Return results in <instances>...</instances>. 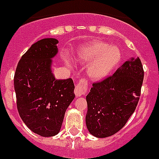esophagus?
<instances>
[{"instance_id": "34e87169", "label": "esophagus", "mask_w": 159, "mask_h": 159, "mask_svg": "<svg viewBox=\"0 0 159 159\" xmlns=\"http://www.w3.org/2000/svg\"><path fill=\"white\" fill-rule=\"evenodd\" d=\"M88 89V85H87V81L85 80H81L78 82V84L75 86V93L77 97L83 96L86 93Z\"/></svg>"}]
</instances>
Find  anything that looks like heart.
Listing matches in <instances>:
<instances>
[{"instance_id": "1", "label": "heart", "mask_w": 159, "mask_h": 159, "mask_svg": "<svg viewBox=\"0 0 159 159\" xmlns=\"http://www.w3.org/2000/svg\"><path fill=\"white\" fill-rule=\"evenodd\" d=\"M77 56L80 62L90 63L87 67L89 77L94 81H100L106 78L118 64L121 52L117 46L97 41L81 46Z\"/></svg>"}]
</instances>
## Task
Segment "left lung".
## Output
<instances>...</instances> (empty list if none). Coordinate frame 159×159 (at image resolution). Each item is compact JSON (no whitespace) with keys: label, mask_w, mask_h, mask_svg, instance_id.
<instances>
[{"label":"left lung","mask_w":159,"mask_h":159,"mask_svg":"<svg viewBox=\"0 0 159 159\" xmlns=\"http://www.w3.org/2000/svg\"><path fill=\"white\" fill-rule=\"evenodd\" d=\"M143 80L141 61L132 57L112 76L93 84L86 96L85 122L90 134L105 138L122 129L137 106Z\"/></svg>","instance_id":"obj_1"}]
</instances>
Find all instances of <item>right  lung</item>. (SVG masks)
Instances as JSON below:
<instances>
[{
    "mask_svg": "<svg viewBox=\"0 0 159 159\" xmlns=\"http://www.w3.org/2000/svg\"><path fill=\"white\" fill-rule=\"evenodd\" d=\"M58 43L48 38L33 44L19 60L14 77L20 118L31 131L44 137L59 133L75 97L73 80H56L52 71Z\"/></svg>",
    "mask_w": 159,
    "mask_h": 159,
    "instance_id": "1",
    "label": "right lung"
}]
</instances>
